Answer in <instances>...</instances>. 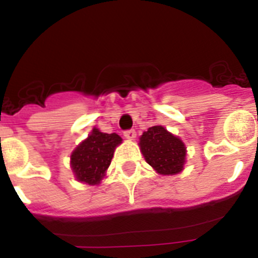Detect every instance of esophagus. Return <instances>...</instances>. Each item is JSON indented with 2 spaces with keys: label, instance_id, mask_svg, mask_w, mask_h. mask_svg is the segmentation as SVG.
Listing matches in <instances>:
<instances>
[{
  "label": "esophagus",
  "instance_id": "esophagus-1",
  "mask_svg": "<svg viewBox=\"0 0 258 258\" xmlns=\"http://www.w3.org/2000/svg\"><path fill=\"white\" fill-rule=\"evenodd\" d=\"M124 137L126 140H134V138H136V131L131 129V131L124 132Z\"/></svg>",
  "mask_w": 258,
  "mask_h": 258
}]
</instances>
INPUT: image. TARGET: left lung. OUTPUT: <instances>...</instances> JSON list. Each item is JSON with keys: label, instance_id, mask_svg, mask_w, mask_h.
<instances>
[{"label": "left lung", "instance_id": "8db88e82", "mask_svg": "<svg viewBox=\"0 0 258 258\" xmlns=\"http://www.w3.org/2000/svg\"><path fill=\"white\" fill-rule=\"evenodd\" d=\"M141 152L159 174L173 175L183 169L186 147L161 125L149 127L140 138Z\"/></svg>", "mask_w": 258, "mask_h": 258}]
</instances>
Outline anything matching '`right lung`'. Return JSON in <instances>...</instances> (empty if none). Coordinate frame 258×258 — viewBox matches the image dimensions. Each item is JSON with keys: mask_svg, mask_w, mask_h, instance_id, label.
I'll return each mask as SVG.
<instances>
[{"mask_svg": "<svg viewBox=\"0 0 258 258\" xmlns=\"http://www.w3.org/2000/svg\"><path fill=\"white\" fill-rule=\"evenodd\" d=\"M121 142V137L116 133H102L94 127L71 155V168L77 181L88 184L101 183L112 160L113 152Z\"/></svg>", "mask_w": 258, "mask_h": 258, "instance_id": "add662e5", "label": "right lung"}]
</instances>
